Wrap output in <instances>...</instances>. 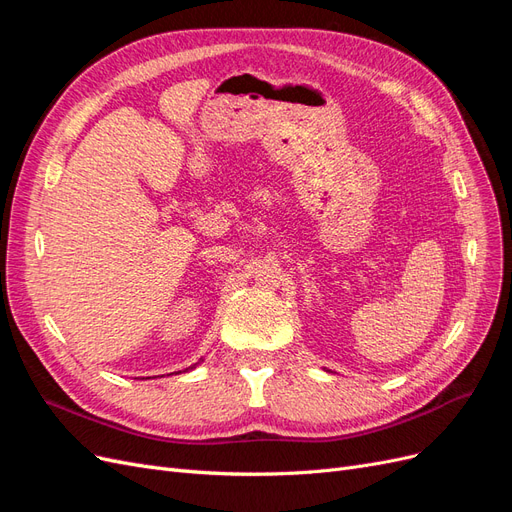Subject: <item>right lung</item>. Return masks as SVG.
<instances>
[{
  "mask_svg": "<svg viewBox=\"0 0 512 512\" xmlns=\"http://www.w3.org/2000/svg\"><path fill=\"white\" fill-rule=\"evenodd\" d=\"M200 361H203V359H200ZM200 361H198V363H200ZM198 363H194V365H190V367H185V371H190V369H194V367H196ZM145 380H147V378H145Z\"/></svg>",
  "mask_w": 512,
  "mask_h": 512,
  "instance_id": "1",
  "label": "right lung"
}]
</instances>
